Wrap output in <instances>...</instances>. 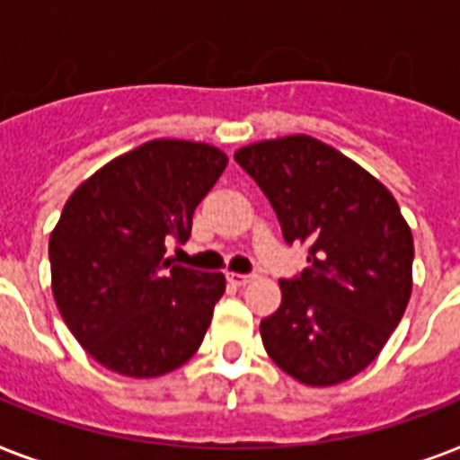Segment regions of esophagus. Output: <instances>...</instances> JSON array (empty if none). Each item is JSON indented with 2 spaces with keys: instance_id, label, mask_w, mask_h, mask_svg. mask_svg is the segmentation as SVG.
Segmentation results:
<instances>
[{
  "instance_id": "obj_1",
  "label": "esophagus",
  "mask_w": 460,
  "mask_h": 460,
  "mask_svg": "<svg viewBox=\"0 0 460 460\" xmlns=\"http://www.w3.org/2000/svg\"><path fill=\"white\" fill-rule=\"evenodd\" d=\"M226 279L231 281V284H236V287H248L255 277L252 274H238V272H229L226 274Z\"/></svg>"
}]
</instances>
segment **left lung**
I'll return each mask as SVG.
<instances>
[{
	"label": "left lung",
	"instance_id": "1",
	"mask_svg": "<svg viewBox=\"0 0 460 460\" xmlns=\"http://www.w3.org/2000/svg\"><path fill=\"white\" fill-rule=\"evenodd\" d=\"M234 159L310 262L298 279L279 281V310L260 322L267 356L307 386L356 377L413 291V234L399 202L353 159L303 133L245 146Z\"/></svg>",
	"mask_w": 460,
	"mask_h": 460
}]
</instances>
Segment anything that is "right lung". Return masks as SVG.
Segmentation results:
<instances>
[{
  "label": "right lung",
  "instance_id": "1",
  "mask_svg": "<svg viewBox=\"0 0 460 460\" xmlns=\"http://www.w3.org/2000/svg\"><path fill=\"white\" fill-rule=\"evenodd\" d=\"M215 146L157 138L114 157L75 188L52 236V294L90 358L124 377H162L200 349L222 272L172 265L198 202L226 169Z\"/></svg>",
  "mask_w": 460,
  "mask_h": 460
}]
</instances>
